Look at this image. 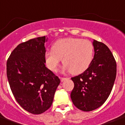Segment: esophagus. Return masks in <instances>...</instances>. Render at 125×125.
I'll list each match as a JSON object with an SVG mask.
<instances>
[{
    "label": "esophagus",
    "instance_id": "1",
    "mask_svg": "<svg viewBox=\"0 0 125 125\" xmlns=\"http://www.w3.org/2000/svg\"><path fill=\"white\" fill-rule=\"evenodd\" d=\"M67 79V78H65V77H60V80H61V81L63 82V81H64L65 80H66Z\"/></svg>",
    "mask_w": 125,
    "mask_h": 125
}]
</instances>
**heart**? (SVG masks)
I'll return each instance as SVG.
<instances>
[{
    "label": "heart",
    "mask_w": 125,
    "mask_h": 125,
    "mask_svg": "<svg viewBox=\"0 0 125 125\" xmlns=\"http://www.w3.org/2000/svg\"><path fill=\"white\" fill-rule=\"evenodd\" d=\"M94 52V46L90 41L78 38H64L58 40L52 46V50L44 54L46 65L52 71H56L63 58V70L79 74L90 65Z\"/></svg>",
    "instance_id": "b5f03b06"
}]
</instances>
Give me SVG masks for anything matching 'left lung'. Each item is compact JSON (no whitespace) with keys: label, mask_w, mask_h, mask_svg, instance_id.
<instances>
[{"label":"left lung","mask_w":125,"mask_h":125,"mask_svg":"<svg viewBox=\"0 0 125 125\" xmlns=\"http://www.w3.org/2000/svg\"><path fill=\"white\" fill-rule=\"evenodd\" d=\"M94 58L87 69L71 78L73 104L80 110L90 111L106 101L113 88L117 74L115 60L105 44L94 40Z\"/></svg>","instance_id":"1"}]
</instances>
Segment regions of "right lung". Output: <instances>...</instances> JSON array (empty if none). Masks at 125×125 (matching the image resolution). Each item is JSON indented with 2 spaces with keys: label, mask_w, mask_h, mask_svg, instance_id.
I'll return each mask as SVG.
<instances>
[{
  "label": "right lung",
  "mask_w": 125,
  "mask_h": 125,
  "mask_svg": "<svg viewBox=\"0 0 125 125\" xmlns=\"http://www.w3.org/2000/svg\"><path fill=\"white\" fill-rule=\"evenodd\" d=\"M44 36L17 46L6 63V75L12 94L25 110L41 114L52 105L60 80L45 65Z\"/></svg>",
  "instance_id": "add662e5"
}]
</instances>
